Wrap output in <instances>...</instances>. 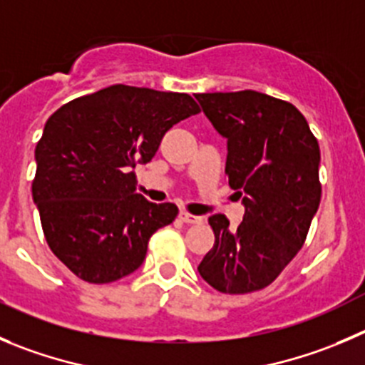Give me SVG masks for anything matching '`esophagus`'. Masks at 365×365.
I'll return each mask as SVG.
<instances>
[{
  "label": "esophagus",
  "mask_w": 365,
  "mask_h": 365,
  "mask_svg": "<svg viewBox=\"0 0 365 365\" xmlns=\"http://www.w3.org/2000/svg\"><path fill=\"white\" fill-rule=\"evenodd\" d=\"M179 218L182 222H186V224H200L202 222V217H197V215L188 213V211H180Z\"/></svg>",
  "instance_id": "34e87169"
}]
</instances>
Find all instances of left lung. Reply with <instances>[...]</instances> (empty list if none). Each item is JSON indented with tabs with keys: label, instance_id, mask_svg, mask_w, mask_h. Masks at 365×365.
I'll return each mask as SVG.
<instances>
[{
	"label": "left lung",
	"instance_id": "obj_1",
	"mask_svg": "<svg viewBox=\"0 0 365 365\" xmlns=\"http://www.w3.org/2000/svg\"><path fill=\"white\" fill-rule=\"evenodd\" d=\"M195 98L227 140L225 175L245 206L237 229H229L224 215L210 217L215 245L199 274L218 292H256L307 240L321 202L319 143L303 114L284 100L251 89Z\"/></svg>",
	"mask_w": 365,
	"mask_h": 365
}]
</instances>
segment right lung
I'll return each mask as SVG.
<instances>
[{"mask_svg": "<svg viewBox=\"0 0 365 365\" xmlns=\"http://www.w3.org/2000/svg\"><path fill=\"white\" fill-rule=\"evenodd\" d=\"M200 113L186 93L109 86L55 110L36 147L32 195L51 252L88 283H113L143 263L175 204L136 193V165L163 136Z\"/></svg>", "mask_w": 365, "mask_h": 365, "instance_id": "1", "label": "right lung"}]
</instances>
